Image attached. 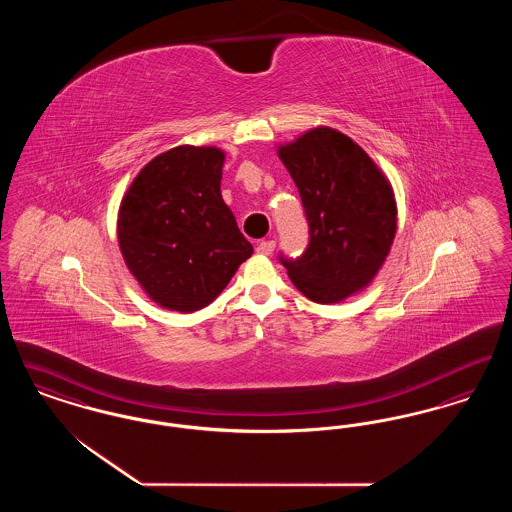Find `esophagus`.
Listing matches in <instances>:
<instances>
[{"instance_id": "obj_1", "label": "esophagus", "mask_w": 512, "mask_h": 512, "mask_svg": "<svg viewBox=\"0 0 512 512\" xmlns=\"http://www.w3.org/2000/svg\"><path fill=\"white\" fill-rule=\"evenodd\" d=\"M274 247H276V244H274L272 240H263V242L257 244V253H259V255H272Z\"/></svg>"}]
</instances>
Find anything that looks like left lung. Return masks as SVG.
<instances>
[{
	"mask_svg": "<svg viewBox=\"0 0 512 512\" xmlns=\"http://www.w3.org/2000/svg\"><path fill=\"white\" fill-rule=\"evenodd\" d=\"M309 222V244L284 257L293 286L315 303H338L363 290L390 253L397 207L388 178L363 147L328 126L278 149Z\"/></svg>",
	"mask_w": 512,
	"mask_h": 512,
	"instance_id": "8db88e82",
	"label": "left lung"
}]
</instances>
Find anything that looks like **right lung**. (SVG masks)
<instances>
[{"label":"right lung","instance_id":"obj_1","mask_svg":"<svg viewBox=\"0 0 512 512\" xmlns=\"http://www.w3.org/2000/svg\"><path fill=\"white\" fill-rule=\"evenodd\" d=\"M222 165L217 147H172L151 159L122 197V257L165 309L207 307L253 253L222 201Z\"/></svg>","mask_w":512,"mask_h":512}]
</instances>
